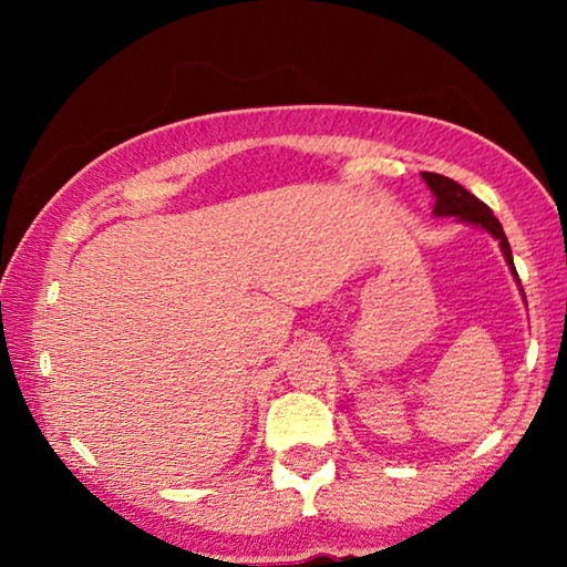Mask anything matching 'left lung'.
<instances>
[{"label": "left lung", "mask_w": 567, "mask_h": 567, "mask_svg": "<svg viewBox=\"0 0 567 567\" xmlns=\"http://www.w3.org/2000/svg\"><path fill=\"white\" fill-rule=\"evenodd\" d=\"M423 181L431 188L433 198H436V204H433V216H454L456 221H464V224H472V227H477V229H485L493 239H498L503 258H506L508 268H511V276L516 278L518 291H522V297H524L522 281H518V274L514 268V255H511L508 237H506V231H503L501 221L493 216L491 208H487L480 198L472 196L470 190H464L460 183H454L452 177H444L436 173H423ZM524 301H526V297H524Z\"/></svg>", "instance_id": "1"}]
</instances>
